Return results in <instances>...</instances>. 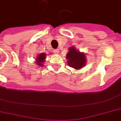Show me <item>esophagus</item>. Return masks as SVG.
I'll use <instances>...</instances> for the list:
<instances>
[{"mask_svg":"<svg viewBox=\"0 0 121 121\" xmlns=\"http://www.w3.org/2000/svg\"><path fill=\"white\" fill-rule=\"evenodd\" d=\"M54 52H55V53H56V54H59V53H60V50H59V49H55V50H54Z\"/></svg>","mask_w":121,"mask_h":121,"instance_id":"1","label":"esophagus"}]
</instances>
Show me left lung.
Wrapping results in <instances>:
<instances>
[{"instance_id":"obj_1","label":"left lung","mask_w":121,"mask_h":121,"mask_svg":"<svg viewBox=\"0 0 121 121\" xmlns=\"http://www.w3.org/2000/svg\"><path fill=\"white\" fill-rule=\"evenodd\" d=\"M68 65L74 69H81L86 63V57L83 53L76 49L74 46L69 48V52L66 54Z\"/></svg>"}]
</instances>
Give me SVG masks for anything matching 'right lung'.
Instances as JSON below:
<instances>
[{
  "label": "right lung",
  "instance_id": "add662e5",
  "mask_svg": "<svg viewBox=\"0 0 121 121\" xmlns=\"http://www.w3.org/2000/svg\"><path fill=\"white\" fill-rule=\"evenodd\" d=\"M46 54L45 53H41L38 55V56L36 57V61L35 62L36 63L37 65L40 66H43V63L45 61L46 59Z\"/></svg>",
  "mask_w": 121,
  "mask_h": 121
}]
</instances>
